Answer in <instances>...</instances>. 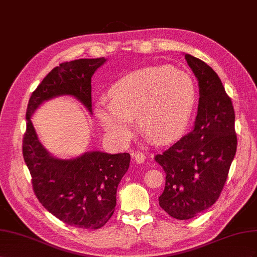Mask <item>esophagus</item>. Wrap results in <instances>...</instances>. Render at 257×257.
<instances>
[{"label":"esophagus","mask_w":257,"mask_h":257,"mask_svg":"<svg viewBox=\"0 0 257 257\" xmlns=\"http://www.w3.org/2000/svg\"><path fill=\"white\" fill-rule=\"evenodd\" d=\"M133 158L137 161L138 164H143L145 161L146 156L141 152H135V153H133Z\"/></svg>","instance_id":"esophagus-1"}]
</instances>
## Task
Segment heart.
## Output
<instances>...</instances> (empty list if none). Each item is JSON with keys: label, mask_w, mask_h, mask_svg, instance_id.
Instances as JSON below:
<instances>
[{"label": "heart", "mask_w": 257, "mask_h": 257, "mask_svg": "<svg viewBox=\"0 0 257 257\" xmlns=\"http://www.w3.org/2000/svg\"><path fill=\"white\" fill-rule=\"evenodd\" d=\"M109 98H101L96 116L112 141L126 144L136 119L143 133L157 143L180 138L192 118L196 89L187 73L169 67L135 71L112 86Z\"/></svg>", "instance_id": "1"}]
</instances>
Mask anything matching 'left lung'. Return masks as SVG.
I'll use <instances>...</instances> for the list:
<instances>
[{"mask_svg": "<svg viewBox=\"0 0 257 257\" xmlns=\"http://www.w3.org/2000/svg\"><path fill=\"white\" fill-rule=\"evenodd\" d=\"M199 86L193 130L155 156L166 173L160 207L177 219H189L213 206L237 151L232 102L211 67L185 54Z\"/></svg>", "mask_w": 257, "mask_h": 257, "instance_id": "left-lung-1", "label": "left lung"}]
</instances>
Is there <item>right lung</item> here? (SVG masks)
Instances as JSON below:
<instances>
[{"mask_svg":"<svg viewBox=\"0 0 257 257\" xmlns=\"http://www.w3.org/2000/svg\"><path fill=\"white\" fill-rule=\"evenodd\" d=\"M105 58L78 59L51 70L32 92L26 113L23 154L42 206L63 223L98 229L113 215L117 187L130 164L128 153L86 152L73 159H59L44 149L31 116L44 101L72 96L91 108V77Z\"/></svg>","mask_w":257,"mask_h":257,"instance_id":"right-lung-1","label":"right lung"}]
</instances>
